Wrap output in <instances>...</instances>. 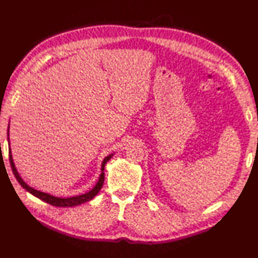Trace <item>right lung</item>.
<instances>
[{"label":"right lung","mask_w":258,"mask_h":258,"mask_svg":"<svg viewBox=\"0 0 258 258\" xmlns=\"http://www.w3.org/2000/svg\"><path fill=\"white\" fill-rule=\"evenodd\" d=\"M10 124H9V129H8V140H9V153H10V163L12 166V171H13L15 177L17 179L18 183L21 184V186L26 189L28 192H30L31 195H34L35 197L39 198L40 200H43V202L52 205L55 207H75L79 206L81 204H84L86 202H90L96 195L99 192V190L102 189L103 184H104V179H105V174H104V169H105V165L112 156H114L115 153H111L109 155L106 156V158L103 160L102 162V166H100V175L98 177V180L96 185L94 186L90 191H87L83 195H79V196H73V197H68V198H62V197H55L53 195H50L48 192H43L40 190H37L35 188L28 186L26 183H25L24 179L22 178V176L20 175V173L17 172V168L15 166V163L13 160V155H12V150H11V144H10Z\"/></svg>","instance_id":"obj_1"}]
</instances>
